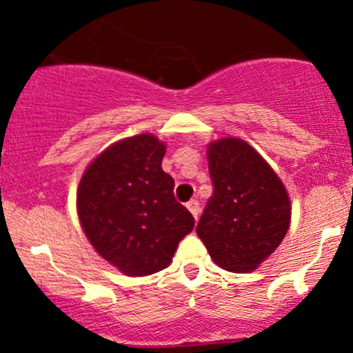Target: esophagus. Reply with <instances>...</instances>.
Returning <instances> with one entry per match:
<instances>
[{"label": "esophagus", "mask_w": 353, "mask_h": 353, "mask_svg": "<svg viewBox=\"0 0 353 353\" xmlns=\"http://www.w3.org/2000/svg\"><path fill=\"white\" fill-rule=\"evenodd\" d=\"M187 208H188V212L193 215V219L196 220L198 213H200V203H198L196 200H192V201H188V203H187Z\"/></svg>", "instance_id": "esophagus-1"}]
</instances>
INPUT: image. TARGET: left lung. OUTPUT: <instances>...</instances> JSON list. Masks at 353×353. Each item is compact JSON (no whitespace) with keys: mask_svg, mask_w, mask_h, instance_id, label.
<instances>
[{"mask_svg":"<svg viewBox=\"0 0 353 353\" xmlns=\"http://www.w3.org/2000/svg\"><path fill=\"white\" fill-rule=\"evenodd\" d=\"M207 158L215 190L198 221V236L223 270L253 272L290 228V196L275 170L241 138L210 141Z\"/></svg>","mask_w":353,"mask_h":353,"instance_id":"1","label":"left lung"}]
</instances>
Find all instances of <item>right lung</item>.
<instances>
[{
  "label": "right lung",
  "mask_w": 353,
  "mask_h": 353,
  "mask_svg": "<svg viewBox=\"0 0 353 353\" xmlns=\"http://www.w3.org/2000/svg\"><path fill=\"white\" fill-rule=\"evenodd\" d=\"M166 145L155 134L123 138L94 158L77 190V212L98 255L128 276L172 263L195 219L173 196L175 181L161 168Z\"/></svg>",
  "instance_id": "obj_1"
}]
</instances>
